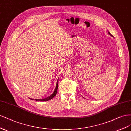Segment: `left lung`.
Segmentation results:
<instances>
[{"mask_svg":"<svg viewBox=\"0 0 131 131\" xmlns=\"http://www.w3.org/2000/svg\"><path fill=\"white\" fill-rule=\"evenodd\" d=\"M108 33H109V34H110V35H111V36H112V37H113V35H111V33H110V32H108Z\"/></svg>","mask_w":131,"mask_h":131,"instance_id":"obj_1","label":"left lung"}]
</instances>
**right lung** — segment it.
<instances>
[{
  "mask_svg": "<svg viewBox=\"0 0 131 131\" xmlns=\"http://www.w3.org/2000/svg\"><path fill=\"white\" fill-rule=\"evenodd\" d=\"M58 79L57 80V84H56V88H55V90H54V91L53 92V93L48 97H47L46 98H45V99H35L36 101H48V100H50L52 99L53 97H54L57 94V90H58ZM31 100H33L32 99H30Z\"/></svg>",
  "mask_w": 131,
  "mask_h": 131,
  "instance_id": "add662e5",
  "label": "right lung"
}]
</instances>
